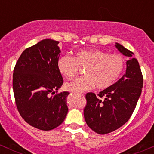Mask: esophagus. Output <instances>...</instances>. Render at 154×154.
I'll list each match as a JSON object with an SVG mask.
<instances>
[{
    "instance_id": "obj_1",
    "label": "esophagus",
    "mask_w": 154,
    "mask_h": 154,
    "mask_svg": "<svg viewBox=\"0 0 154 154\" xmlns=\"http://www.w3.org/2000/svg\"><path fill=\"white\" fill-rule=\"evenodd\" d=\"M78 94H80V95H83V93H78Z\"/></svg>"
}]
</instances>
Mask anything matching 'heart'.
<instances>
[{
    "instance_id": "1",
    "label": "heart",
    "mask_w": 154,
    "mask_h": 154,
    "mask_svg": "<svg viewBox=\"0 0 154 154\" xmlns=\"http://www.w3.org/2000/svg\"><path fill=\"white\" fill-rule=\"evenodd\" d=\"M60 72L68 80L74 78L80 68H86L85 77L66 84L69 91L81 92L96 86L106 89L112 86L123 71L125 60L116 54H108L100 50H83L77 52L74 58L60 57L57 63Z\"/></svg>"
}]
</instances>
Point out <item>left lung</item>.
<instances>
[{
    "label": "left lung",
    "mask_w": 154,
    "mask_h": 154,
    "mask_svg": "<svg viewBox=\"0 0 154 154\" xmlns=\"http://www.w3.org/2000/svg\"><path fill=\"white\" fill-rule=\"evenodd\" d=\"M116 47L129 59L126 73L112 86L99 92L98 97L92 92L86 94L85 120L98 134L115 131L130 119L143 86V76L134 54L119 43Z\"/></svg>",
    "instance_id": "obj_1"
}]
</instances>
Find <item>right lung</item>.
<instances>
[{
  "instance_id": "add662e5",
  "label": "right lung",
  "mask_w": 154,
  "mask_h": 154,
  "mask_svg": "<svg viewBox=\"0 0 154 154\" xmlns=\"http://www.w3.org/2000/svg\"><path fill=\"white\" fill-rule=\"evenodd\" d=\"M59 42L42 40L24 50L13 71L15 104L27 123L42 130H51L65 120L68 109V91L58 93L63 78L57 66Z\"/></svg>"
}]
</instances>
